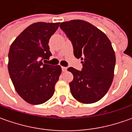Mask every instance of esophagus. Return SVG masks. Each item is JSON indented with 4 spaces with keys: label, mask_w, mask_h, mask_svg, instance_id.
I'll return each instance as SVG.
<instances>
[{
    "label": "esophagus",
    "mask_w": 132,
    "mask_h": 132,
    "mask_svg": "<svg viewBox=\"0 0 132 132\" xmlns=\"http://www.w3.org/2000/svg\"><path fill=\"white\" fill-rule=\"evenodd\" d=\"M62 70L63 72H66V71H67V68H65V67H62Z\"/></svg>",
    "instance_id": "obj_1"
}]
</instances>
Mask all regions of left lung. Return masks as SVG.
Segmentation results:
<instances>
[{"instance_id":"8db88e82","label":"left lung","mask_w":132,"mask_h":132,"mask_svg":"<svg viewBox=\"0 0 132 132\" xmlns=\"http://www.w3.org/2000/svg\"><path fill=\"white\" fill-rule=\"evenodd\" d=\"M60 28L71 40L74 56L83 65L81 71L68 69L73 75L71 93L82 104L95 103L108 92L114 78L115 54L111 42L103 31L84 20L62 22Z\"/></svg>"}]
</instances>
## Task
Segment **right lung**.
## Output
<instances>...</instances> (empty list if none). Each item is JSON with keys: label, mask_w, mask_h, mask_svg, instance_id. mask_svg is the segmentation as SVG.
I'll list each match as a JSON object with an SVG mask.
<instances>
[{"label": "right lung", "mask_w": 132, "mask_h": 132, "mask_svg": "<svg viewBox=\"0 0 132 132\" xmlns=\"http://www.w3.org/2000/svg\"><path fill=\"white\" fill-rule=\"evenodd\" d=\"M59 23H33L23 30L10 46L9 76L18 95L28 104H43L54 93L55 85L62 73L61 66L43 64V59H48L51 56L48 43Z\"/></svg>", "instance_id": "add662e5"}]
</instances>
